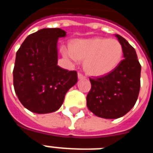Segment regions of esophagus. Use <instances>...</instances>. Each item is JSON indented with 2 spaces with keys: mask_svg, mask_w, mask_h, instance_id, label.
<instances>
[{
  "mask_svg": "<svg viewBox=\"0 0 153 153\" xmlns=\"http://www.w3.org/2000/svg\"><path fill=\"white\" fill-rule=\"evenodd\" d=\"M78 77H79V79H86V76H85V75H84L83 74H82V73H80V72H79V73H78Z\"/></svg>",
  "mask_w": 153,
  "mask_h": 153,
  "instance_id": "1",
  "label": "esophagus"
}]
</instances>
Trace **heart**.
Returning a JSON list of instances; mask_svg holds the SVG:
<instances>
[{
	"label": "heart",
	"instance_id": "b5f03b06",
	"mask_svg": "<svg viewBox=\"0 0 153 153\" xmlns=\"http://www.w3.org/2000/svg\"><path fill=\"white\" fill-rule=\"evenodd\" d=\"M62 55L74 62L84 61L86 71L94 76H103L113 71L123 56V48L115 39L96 37L77 39L71 49L62 47Z\"/></svg>",
	"mask_w": 153,
	"mask_h": 153
}]
</instances>
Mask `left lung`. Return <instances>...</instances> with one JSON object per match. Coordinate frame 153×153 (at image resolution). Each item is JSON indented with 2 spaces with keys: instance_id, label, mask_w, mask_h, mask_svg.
<instances>
[{
  "instance_id": "obj_1",
  "label": "left lung",
  "mask_w": 153,
  "mask_h": 153,
  "mask_svg": "<svg viewBox=\"0 0 153 153\" xmlns=\"http://www.w3.org/2000/svg\"><path fill=\"white\" fill-rule=\"evenodd\" d=\"M123 48L124 59L109 74L90 78L86 105L94 115L114 119L124 116L137 100L141 67L135 49L123 37L115 35Z\"/></svg>"
}]
</instances>
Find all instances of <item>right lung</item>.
Instances as JSON below:
<instances>
[{
	"mask_svg": "<svg viewBox=\"0 0 153 153\" xmlns=\"http://www.w3.org/2000/svg\"><path fill=\"white\" fill-rule=\"evenodd\" d=\"M60 28H44L29 35L16 55L13 86L21 104L36 114H48L62 105L65 94L78 81L75 71L57 65Z\"/></svg>",
	"mask_w": 153,
	"mask_h": 153,
	"instance_id": "1",
	"label": "right lung"
}]
</instances>
